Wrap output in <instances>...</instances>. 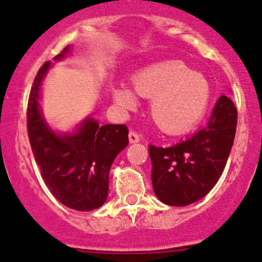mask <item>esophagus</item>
I'll use <instances>...</instances> for the list:
<instances>
[{
	"instance_id": "obj_1",
	"label": "esophagus",
	"mask_w": 262,
	"mask_h": 262,
	"mask_svg": "<svg viewBox=\"0 0 262 262\" xmlns=\"http://www.w3.org/2000/svg\"><path fill=\"white\" fill-rule=\"evenodd\" d=\"M128 140L129 143H138L140 142V136H139V134H136L135 131H129Z\"/></svg>"
}]
</instances>
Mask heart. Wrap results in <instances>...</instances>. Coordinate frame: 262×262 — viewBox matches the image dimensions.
I'll use <instances>...</instances> for the list:
<instances>
[{
	"mask_svg": "<svg viewBox=\"0 0 262 262\" xmlns=\"http://www.w3.org/2000/svg\"><path fill=\"white\" fill-rule=\"evenodd\" d=\"M133 88L123 82L113 86V97L120 107L138 106V96L152 99L151 118L166 134H182L193 128L206 113L210 85L201 73L178 60H166L138 71Z\"/></svg>",
	"mask_w": 262,
	"mask_h": 262,
	"instance_id": "heart-1",
	"label": "heart"
}]
</instances>
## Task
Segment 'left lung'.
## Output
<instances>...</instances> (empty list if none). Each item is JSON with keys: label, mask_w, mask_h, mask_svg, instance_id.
Listing matches in <instances>:
<instances>
[{"label": "left lung", "mask_w": 262, "mask_h": 262, "mask_svg": "<svg viewBox=\"0 0 262 262\" xmlns=\"http://www.w3.org/2000/svg\"><path fill=\"white\" fill-rule=\"evenodd\" d=\"M237 110L227 96L217 99L209 123L172 147L149 145L152 186L165 205L187 206L211 190L230 156Z\"/></svg>", "instance_id": "obj_1"}]
</instances>
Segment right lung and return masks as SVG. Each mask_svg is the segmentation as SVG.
<instances>
[{
    "instance_id": "1",
    "label": "right lung",
    "mask_w": 262,
    "mask_h": 262,
    "mask_svg": "<svg viewBox=\"0 0 262 262\" xmlns=\"http://www.w3.org/2000/svg\"><path fill=\"white\" fill-rule=\"evenodd\" d=\"M68 52L66 47L55 60ZM50 67V61L41 66L30 92L27 131L32 154L46 185L60 203L77 211H92L106 202L111 164L128 144V128L124 124L99 126L86 118L75 133L52 131L39 106L41 82Z\"/></svg>"
}]
</instances>
